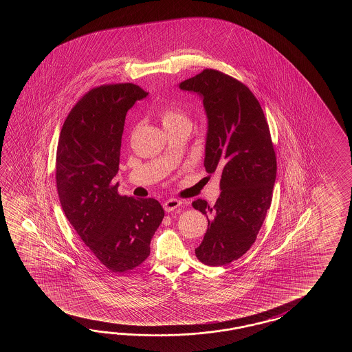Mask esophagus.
I'll return each mask as SVG.
<instances>
[{"instance_id":"obj_1","label":"esophagus","mask_w":352,"mask_h":352,"mask_svg":"<svg viewBox=\"0 0 352 352\" xmlns=\"http://www.w3.org/2000/svg\"><path fill=\"white\" fill-rule=\"evenodd\" d=\"M181 204L182 202L177 200V199H168V200L164 202V209H165L166 212H171L173 210L177 209Z\"/></svg>"}]
</instances>
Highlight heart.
Wrapping results in <instances>:
<instances>
[{"instance_id":"b5f03b06","label":"heart","mask_w":352,"mask_h":352,"mask_svg":"<svg viewBox=\"0 0 352 352\" xmlns=\"http://www.w3.org/2000/svg\"><path fill=\"white\" fill-rule=\"evenodd\" d=\"M161 120L164 123V127H173L176 124H181V123H190V120L187 118L186 114L179 109L177 107H165L161 113Z\"/></svg>"}]
</instances>
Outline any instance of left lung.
I'll return each instance as SVG.
<instances>
[{
	"instance_id": "8db88e82",
	"label": "left lung",
	"mask_w": 352,
	"mask_h": 352,
	"mask_svg": "<svg viewBox=\"0 0 352 352\" xmlns=\"http://www.w3.org/2000/svg\"><path fill=\"white\" fill-rule=\"evenodd\" d=\"M179 88L201 98L208 117L204 166L209 173H221L215 205L192 202L208 217L195 254L206 265L220 267L245 254L256 239L272 202L276 153L262 107L243 82L205 69Z\"/></svg>"
}]
</instances>
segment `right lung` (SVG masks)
I'll list each match as a JSON object with an SVG mask.
<instances>
[{
	"mask_svg": "<svg viewBox=\"0 0 352 352\" xmlns=\"http://www.w3.org/2000/svg\"><path fill=\"white\" fill-rule=\"evenodd\" d=\"M148 93L132 82L89 90L60 132L56 186L69 223L99 262L114 273L138 267L165 211L155 199L118 194L120 143L128 111Z\"/></svg>",
	"mask_w": 352,
	"mask_h": 352,
	"instance_id": "1",
	"label": "right lung"
}]
</instances>
